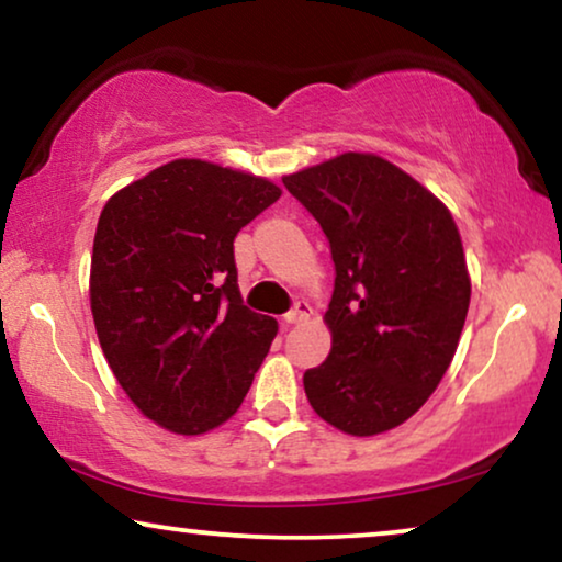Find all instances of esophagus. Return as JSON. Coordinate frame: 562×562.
<instances>
[{"instance_id":"obj_1","label":"esophagus","mask_w":562,"mask_h":562,"mask_svg":"<svg viewBox=\"0 0 562 562\" xmlns=\"http://www.w3.org/2000/svg\"><path fill=\"white\" fill-rule=\"evenodd\" d=\"M310 314H312V306H310V304H306V302H296L294 310L283 314V325H286V327L296 325V322H304L306 317H310Z\"/></svg>"}]
</instances>
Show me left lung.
Listing matches in <instances>:
<instances>
[{
  "mask_svg": "<svg viewBox=\"0 0 562 562\" xmlns=\"http://www.w3.org/2000/svg\"><path fill=\"white\" fill-rule=\"evenodd\" d=\"M327 235L335 291L327 360L304 373L312 409L345 435L389 432L442 381L471 304L448 206L373 153L283 176Z\"/></svg>",
  "mask_w": 562,
  "mask_h": 562,
  "instance_id": "left-lung-1",
  "label": "left lung"
}]
</instances>
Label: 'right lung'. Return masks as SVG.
<instances>
[{
	"label": "right lung",
	"instance_id": "add662e5",
	"mask_svg": "<svg viewBox=\"0 0 562 562\" xmlns=\"http://www.w3.org/2000/svg\"><path fill=\"white\" fill-rule=\"evenodd\" d=\"M281 189L179 158L99 214L89 299L114 379L145 417L204 435L240 409L279 325L237 289L235 237Z\"/></svg>",
	"mask_w": 562,
	"mask_h": 562
}]
</instances>
